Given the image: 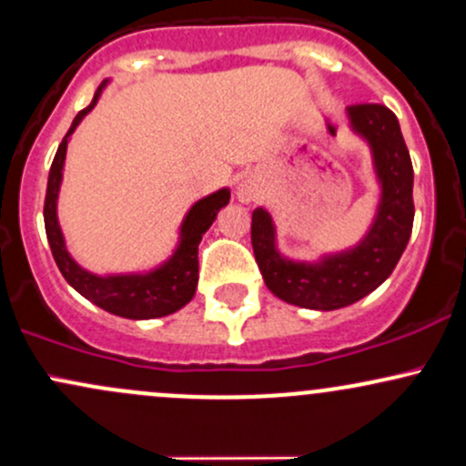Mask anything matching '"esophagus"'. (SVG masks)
Masks as SVG:
<instances>
[{"label": "esophagus", "mask_w": 466, "mask_h": 466, "mask_svg": "<svg viewBox=\"0 0 466 466\" xmlns=\"http://www.w3.org/2000/svg\"><path fill=\"white\" fill-rule=\"evenodd\" d=\"M238 198H241L243 203H249L254 198V190L249 186H241L238 187Z\"/></svg>", "instance_id": "esophagus-1"}]
</instances>
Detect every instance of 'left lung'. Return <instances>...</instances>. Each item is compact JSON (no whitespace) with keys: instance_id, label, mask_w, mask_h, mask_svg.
Returning a JSON list of instances; mask_svg holds the SVG:
<instances>
[{"instance_id":"1","label":"left lung","mask_w":466,"mask_h":466,"mask_svg":"<svg viewBox=\"0 0 466 466\" xmlns=\"http://www.w3.org/2000/svg\"><path fill=\"white\" fill-rule=\"evenodd\" d=\"M351 130L367 141L380 186L376 217L358 245L314 263L291 260L276 248L272 214L252 212V248L265 285L289 305L331 311L365 299L385 283L405 252L413 228V167L396 115L380 104L347 108Z\"/></svg>"}]
</instances>
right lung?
<instances>
[{
  "mask_svg": "<svg viewBox=\"0 0 466 466\" xmlns=\"http://www.w3.org/2000/svg\"><path fill=\"white\" fill-rule=\"evenodd\" d=\"M104 88L106 81L96 88L88 108H84L75 116L73 126L66 132L64 141L59 143V150L55 155L53 166H50L44 203L46 237H48L55 263H57L64 279L96 308L130 320L161 319V316L175 314L177 309H181L183 305L192 300L198 283V243L217 218L218 209L229 203V190L221 187V190L208 194L194 203L183 218L181 229H178V245L172 257L150 272L99 276L81 268L66 248V238L57 218V198L61 178H64L66 147H68L70 135L81 124V119L95 108Z\"/></svg>",
  "mask_w": 466,
  "mask_h": 466,
  "instance_id": "1",
  "label": "right lung"
}]
</instances>
